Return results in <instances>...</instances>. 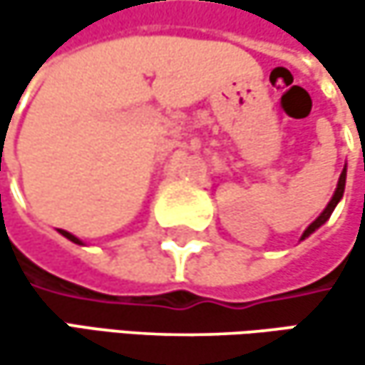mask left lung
Masks as SVG:
<instances>
[{"label":"left lung","mask_w":365,"mask_h":365,"mask_svg":"<svg viewBox=\"0 0 365 365\" xmlns=\"http://www.w3.org/2000/svg\"><path fill=\"white\" fill-rule=\"evenodd\" d=\"M344 183H346V165H344V169H342V173H340V178H338V183H336V190H334V194H331V198H329L328 207L319 213V217L313 222V224H309V228L302 232V237H300V241H304L307 237H311L317 228H322L326 222L329 220V215H331V211L336 209V205L340 202V198H342V194H344Z\"/></svg>","instance_id":"obj_1"}]
</instances>
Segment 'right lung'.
Instances as JSON below:
<instances>
[{
  "instance_id": "1",
  "label": "right lung",
  "mask_w": 365,
  "mask_h": 365,
  "mask_svg": "<svg viewBox=\"0 0 365 365\" xmlns=\"http://www.w3.org/2000/svg\"><path fill=\"white\" fill-rule=\"evenodd\" d=\"M58 232H61V235H63V237H65V239H69V241H71V243H76V245H84V243H82V241H80V239H78V237H73V235H71V232H67V230H58Z\"/></svg>"
}]
</instances>
